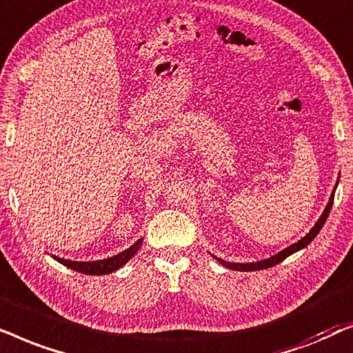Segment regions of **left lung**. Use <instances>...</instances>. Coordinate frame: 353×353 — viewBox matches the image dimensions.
<instances>
[{
	"label": "left lung",
	"instance_id": "1",
	"mask_svg": "<svg viewBox=\"0 0 353 353\" xmlns=\"http://www.w3.org/2000/svg\"><path fill=\"white\" fill-rule=\"evenodd\" d=\"M334 192H336V187H334V190H332V194H331V196H330V203L326 205V208H324L323 214L319 216V219L316 221V224H314L313 228H312V231H310L303 239H300L299 242H295V243H292V245H290V247L284 248L283 252L276 253V255L266 258V260L255 261V263H231V261L221 260V258H218V256H214V258L221 263V265L225 266V268H229V270H234V271H260V270H266V268H271V266L278 265V263L284 261L285 258L292 255V253L302 250V248L307 247L308 243L312 242L313 239L318 236L319 231H321L323 224L326 223L327 216H330V211H331V208H332V201H334Z\"/></svg>",
	"mask_w": 353,
	"mask_h": 353
}]
</instances>
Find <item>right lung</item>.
<instances>
[{"instance_id": "add662e5", "label": "right lung", "mask_w": 353, "mask_h": 353, "mask_svg": "<svg viewBox=\"0 0 353 353\" xmlns=\"http://www.w3.org/2000/svg\"><path fill=\"white\" fill-rule=\"evenodd\" d=\"M143 239H139L134 245H130L128 250L117 253L114 256L105 258V260H97V261H72V260H64L53 255L56 261H59L61 265L70 268V270L83 272V274H92V276H101V274H110L112 271H117L121 266H124L135 253L139 252L140 245H142Z\"/></svg>"}]
</instances>
